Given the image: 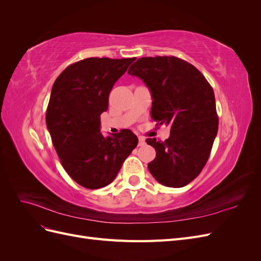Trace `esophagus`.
Instances as JSON below:
<instances>
[{
    "instance_id": "esophagus-1",
    "label": "esophagus",
    "mask_w": 261,
    "mask_h": 261,
    "mask_svg": "<svg viewBox=\"0 0 261 261\" xmlns=\"http://www.w3.org/2000/svg\"><path fill=\"white\" fill-rule=\"evenodd\" d=\"M146 144V141H145V138L144 137H139L138 138V146L140 147V146H144Z\"/></svg>"
}]
</instances>
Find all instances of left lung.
<instances>
[{"mask_svg": "<svg viewBox=\"0 0 261 261\" xmlns=\"http://www.w3.org/2000/svg\"><path fill=\"white\" fill-rule=\"evenodd\" d=\"M128 74L150 90L152 120L171 126L164 141L146 139L156 152L149 172L164 186H186L207 163L218 133L213 89L194 65L175 57L138 59Z\"/></svg>", "mask_w": 261, "mask_h": 261, "instance_id": "1", "label": "left lung"}]
</instances>
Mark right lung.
<instances>
[{
  "label": "right lung",
  "instance_id": "right-lung-1",
  "mask_svg": "<svg viewBox=\"0 0 261 261\" xmlns=\"http://www.w3.org/2000/svg\"><path fill=\"white\" fill-rule=\"evenodd\" d=\"M135 60L85 59L66 67L53 84L46 127L63 168L83 187L97 189L112 183L138 144L129 129L107 137L100 132L110 91Z\"/></svg>",
  "mask_w": 261,
  "mask_h": 261
}]
</instances>
